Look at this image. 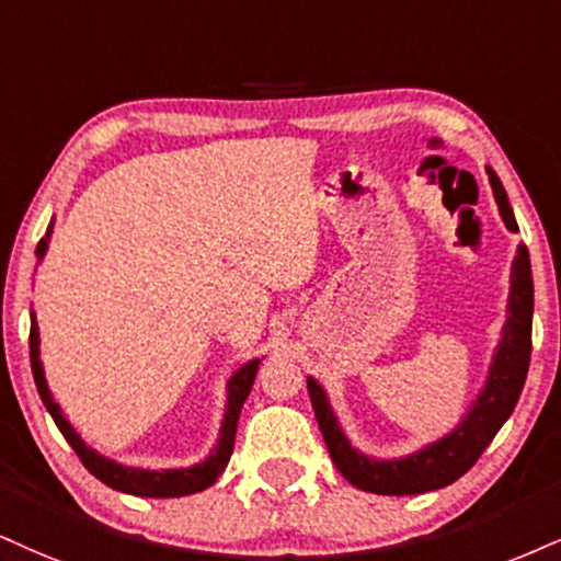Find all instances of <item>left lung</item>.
Masks as SVG:
<instances>
[{
  "instance_id": "8db88e82",
  "label": "left lung",
  "mask_w": 561,
  "mask_h": 561,
  "mask_svg": "<svg viewBox=\"0 0 561 561\" xmlns=\"http://www.w3.org/2000/svg\"><path fill=\"white\" fill-rule=\"evenodd\" d=\"M486 174L504 226L510 231H517V220L500 176L489 165ZM530 328H534V275H530L528 249L520 244L517 247V257L513 260V273H510L507 320H504L502 337L496 343L492 366H489L481 392L453 432L396 460H379L358 453L351 445V439L345 437L341 424H337L324 387L314 377H307V390L309 398H312L317 424H320L330 458H333L337 471L343 473V479L354 483L362 492L405 496L449 486L462 473L471 471L473 462L481 458V453L496 437L504 421L513 416L525 377H528Z\"/></svg>"
}]
</instances>
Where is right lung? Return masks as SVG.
<instances>
[{
    "label": "right lung",
    "mask_w": 561,
    "mask_h": 561,
    "mask_svg": "<svg viewBox=\"0 0 561 561\" xmlns=\"http://www.w3.org/2000/svg\"><path fill=\"white\" fill-rule=\"evenodd\" d=\"M51 228L48 226L46 237L38 241L36 247V257L44 260L46 249H48V239H51ZM262 358H252V362L241 364L237 371H233L231 379L226 385V413L224 421H220V434L216 447L210 449V455L203 462H195L190 468H161V471H148V468H133V466H122L106 455H99L93 447H88L85 442L80 439V434L75 432L72 424L65 419L61 408L57 400L51 398V390H48L46 377H44V364H41V351H38V322H36V312H31V369H33V379H36L38 396L44 400L46 411L51 413L54 424L59 426V432L65 434V439L72 445L78 458L82 460V466L88 468L95 479L106 483V486L116 489V492L124 494H135V496H153V500H165V496H186L203 492V489L213 486L224 468L228 466L233 453V439H237V424H239V413L241 405L252 390L254 377H257V366Z\"/></svg>",
    "instance_id": "right-lung-1"
}]
</instances>
